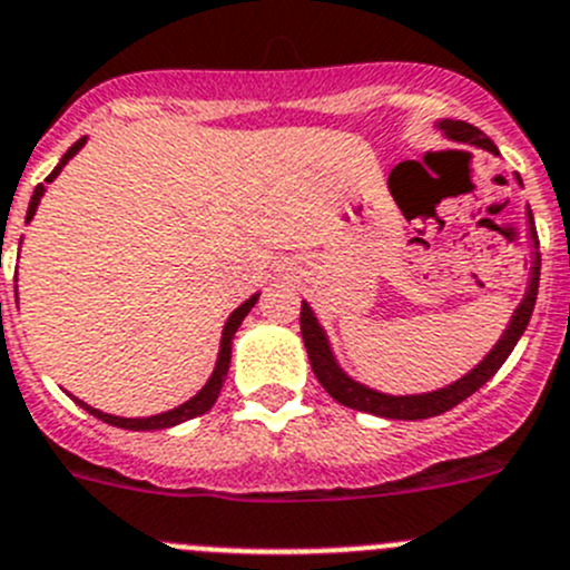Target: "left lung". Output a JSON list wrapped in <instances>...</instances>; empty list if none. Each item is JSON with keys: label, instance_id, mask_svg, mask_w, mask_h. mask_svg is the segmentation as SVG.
Wrapping results in <instances>:
<instances>
[{"label": "left lung", "instance_id": "1", "mask_svg": "<svg viewBox=\"0 0 570 570\" xmlns=\"http://www.w3.org/2000/svg\"><path fill=\"white\" fill-rule=\"evenodd\" d=\"M445 132L456 141H468V145H476L484 147V150L495 153L499 156V147L484 136L479 127L468 125V121H440ZM521 180V178H518ZM529 225H532V236H534V245H538V234H534V219L532 212H529ZM538 284H540V253L532 264V281H529V292L523 297V303L518 306L515 317L510 320V328L504 331V336L499 340V345L488 353L482 364H479L473 373H468L465 379H460L456 384L445 386V390L438 392H425V395H381V392L367 390V386L356 384V381L347 379L340 367H336L334 356H331V347L325 342L323 328L317 325V317L312 314V308L303 303L301 306V334L303 342H306V351H308V362H312L314 375H317L320 384L325 386L334 401H340L342 406H351L358 409V412H370V414H379V417H392V420H423V417H434V414H443L449 409H454L456 403H462L465 397H471L473 392L479 390L482 384H488L495 373H499L501 364L507 362V356L512 353V347L518 345L521 334L527 331L529 317L534 312V301H538Z\"/></svg>", "mask_w": 570, "mask_h": 570}]
</instances>
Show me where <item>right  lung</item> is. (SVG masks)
Returning a JSON list of instances; mask_svg holds the SVG:
<instances>
[{
  "mask_svg": "<svg viewBox=\"0 0 570 570\" xmlns=\"http://www.w3.org/2000/svg\"><path fill=\"white\" fill-rule=\"evenodd\" d=\"M82 145H86V138H80V141H75V145H71L69 150H66V156L60 158L58 167H55L52 173L47 175V184H52V180L58 178V173H60V169L66 167V161H69V158L75 156V153L80 150ZM41 195H43V184H38V186H36V191H32L30 208H27V223H30L32 214H36L38 203H41ZM256 301H258V295H253L250 301H245V303H242L239 308H236L234 314H230L228 323H225V331H223V345H219V358H217V367H214L212 379H208V384L203 386V390L197 392V395L191 397V401H186L184 406L173 409V412L153 414V417H114V414L99 412V409L88 406V403L77 401V397H75V401L80 403V406L86 409V412H91L94 417L102 420V423L116 425V429H130V432H150V429H169V425H178V423H184V420L197 417V414H206L208 409H212L214 403H217L219 390H223V384H225V375H228V367H230V340H234L236 328H239L242 320L247 317V312H250V308L256 306Z\"/></svg>",
  "mask_w": 570,
  "mask_h": 570,
  "instance_id": "right-lung-1",
  "label": "right lung"
}]
</instances>
